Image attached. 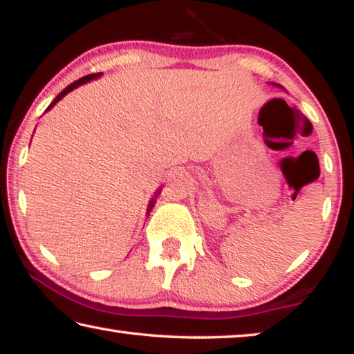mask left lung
<instances>
[{
    "mask_svg": "<svg viewBox=\"0 0 354 354\" xmlns=\"http://www.w3.org/2000/svg\"><path fill=\"white\" fill-rule=\"evenodd\" d=\"M272 86H278V87H281V86H279V84H274V82H272ZM281 88H283V87H281Z\"/></svg>",
    "mask_w": 354,
    "mask_h": 354,
    "instance_id": "8db88e82",
    "label": "left lung"
}]
</instances>
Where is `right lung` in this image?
<instances>
[{
	"label": "right lung",
	"mask_w": 354,
	"mask_h": 354,
	"mask_svg": "<svg viewBox=\"0 0 354 354\" xmlns=\"http://www.w3.org/2000/svg\"><path fill=\"white\" fill-rule=\"evenodd\" d=\"M101 75H103V73H92V75H87V76H84V77H81V80H77V81H75L73 84H70V86H68V87H65V88H64V91H62L61 93H59V95H57V97H56L55 100H53V101H51V104L46 107V111H45V112H48V111H50V109H53V107H55V106H56V103H57V101H59V100H62V98L65 97V95H67L68 92H71V91H75V88H76V87H80V86H82V84H86V82H88V81H92V80H98V77H100ZM160 192H162V190H160V189H158V190H156V192H154V196H153V198H151V200H149V203H148V207H147V215H149V211H151V209L154 207V203H156V196H158V195L160 194Z\"/></svg>",
	"instance_id": "right-lung-1"
}]
</instances>
